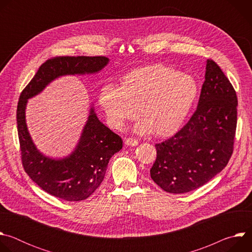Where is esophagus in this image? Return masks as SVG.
Returning a JSON list of instances; mask_svg holds the SVG:
<instances>
[{
	"mask_svg": "<svg viewBox=\"0 0 252 252\" xmlns=\"http://www.w3.org/2000/svg\"><path fill=\"white\" fill-rule=\"evenodd\" d=\"M125 143H126V146H128V147H135V146L138 145V141H137L135 138L127 137V138L125 140Z\"/></svg>",
	"mask_w": 252,
	"mask_h": 252,
	"instance_id": "34e87169",
	"label": "esophagus"
}]
</instances>
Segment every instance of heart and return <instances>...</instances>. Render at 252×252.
I'll return each instance as SVG.
<instances>
[{
	"label": "heart",
	"instance_id": "b5f03b06",
	"mask_svg": "<svg viewBox=\"0 0 252 252\" xmlns=\"http://www.w3.org/2000/svg\"><path fill=\"white\" fill-rule=\"evenodd\" d=\"M199 94L197 81L190 75L162 64L135 68L126 75L119 87L104 85L98 103L109 124L118 129L142 119L135 130L167 137L182 127Z\"/></svg>",
	"mask_w": 252,
	"mask_h": 252
}]
</instances>
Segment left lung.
<instances>
[{
    "mask_svg": "<svg viewBox=\"0 0 252 252\" xmlns=\"http://www.w3.org/2000/svg\"><path fill=\"white\" fill-rule=\"evenodd\" d=\"M197 109L170 138L157 143L153 181L169 193L194 190L220 173L233 152L236 93L219 64L206 61Z\"/></svg>",
    "mask_w": 252,
    "mask_h": 252,
    "instance_id": "obj_1",
    "label": "left lung"
}]
</instances>
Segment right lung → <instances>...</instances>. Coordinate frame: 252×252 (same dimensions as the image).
Returning <instances> with one entry per match:
<instances>
[{
    "label": "right lung",
    "instance_id": "obj_1",
    "mask_svg": "<svg viewBox=\"0 0 252 252\" xmlns=\"http://www.w3.org/2000/svg\"><path fill=\"white\" fill-rule=\"evenodd\" d=\"M105 57H57L48 60L24 89L17 109L22 162L33 183L46 192L67 201L87 199L100 186L111 158L123 148V140L96 117L92 106L75 150L63 158L42 154L30 135L26 123L28 99L42 93L63 76L91 75L100 71Z\"/></svg>",
    "mask_w": 252,
    "mask_h": 252
}]
</instances>
